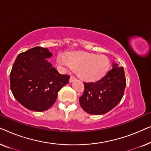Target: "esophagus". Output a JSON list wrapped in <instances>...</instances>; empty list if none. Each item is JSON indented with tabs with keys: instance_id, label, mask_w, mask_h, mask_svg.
I'll return each mask as SVG.
<instances>
[{
	"instance_id": "esophagus-1",
	"label": "esophagus",
	"mask_w": 151,
	"mask_h": 151,
	"mask_svg": "<svg viewBox=\"0 0 151 151\" xmlns=\"http://www.w3.org/2000/svg\"><path fill=\"white\" fill-rule=\"evenodd\" d=\"M76 78L74 77V76H71V77H70V79H69V82H73L74 80H76Z\"/></svg>"
}]
</instances>
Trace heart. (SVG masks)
<instances>
[{
    "mask_svg": "<svg viewBox=\"0 0 151 151\" xmlns=\"http://www.w3.org/2000/svg\"><path fill=\"white\" fill-rule=\"evenodd\" d=\"M57 61L63 69H77L80 79L86 82H95L104 76L110 66V62L104 55L86 52L60 53Z\"/></svg>",
    "mask_w": 151,
    "mask_h": 151,
    "instance_id": "1",
    "label": "heart"
}]
</instances>
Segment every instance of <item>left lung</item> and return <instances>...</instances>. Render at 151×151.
<instances>
[{
  "label": "left lung",
  "instance_id": "1",
  "mask_svg": "<svg viewBox=\"0 0 151 151\" xmlns=\"http://www.w3.org/2000/svg\"><path fill=\"white\" fill-rule=\"evenodd\" d=\"M113 68L104 77L96 82H84V91L79 98L80 104L86 113L102 115L120 102L126 87L124 70L113 63Z\"/></svg>",
  "mask_w": 151,
  "mask_h": 151
}]
</instances>
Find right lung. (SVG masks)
I'll use <instances>...</instances> for the list:
<instances>
[{
    "label": "right lung",
    "instance_id": "add662e5",
    "mask_svg": "<svg viewBox=\"0 0 151 151\" xmlns=\"http://www.w3.org/2000/svg\"><path fill=\"white\" fill-rule=\"evenodd\" d=\"M48 49L32 48L16 58L10 73V88L16 100L26 109L42 111L54 104L58 93L69 83V76L61 75L47 60Z\"/></svg>",
    "mask_w": 151,
    "mask_h": 151
}]
</instances>
